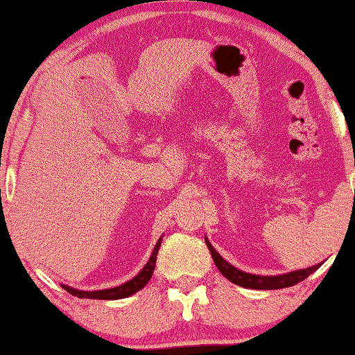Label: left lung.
Here are the masks:
<instances>
[{"mask_svg": "<svg viewBox=\"0 0 355 355\" xmlns=\"http://www.w3.org/2000/svg\"><path fill=\"white\" fill-rule=\"evenodd\" d=\"M205 243H207L208 250H210L213 261H215L216 268H218L221 275H223L226 279H230L232 283L241 286V288L248 289H283L289 288V286H294L301 281H304L307 276L313 275L315 270L321 268L322 263L314 264V266L304 268V270H296L291 272H284V275H276V276H261V275H251V272H245L238 268H234L232 263H228L223 256H220L218 251L211 246V243L207 240L205 236Z\"/></svg>", "mask_w": 355, "mask_h": 355, "instance_id": "obj_1", "label": "left lung"}]
</instances>
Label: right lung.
<instances>
[{
	"mask_svg": "<svg viewBox=\"0 0 355 355\" xmlns=\"http://www.w3.org/2000/svg\"><path fill=\"white\" fill-rule=\"evenodd\" d=\"M162 245V238H159L157 245L153 246V251L148 258V261L145 266L140 270L137 275L132 277V279L127 281L121 286H115V288H109V289H97V291H84V289H76L72 286L67 284H61L67 293L72 294V296H78L80 300H123V297H129L132 294H135L137 291L144 288L145 284L150 281L152 272L155 270V263H157V253H159V248Z\"/></svg>",
	"mask_w": 355,
	"mask_h": 355,
	"instance_id": "1",
	"label": "right lung"
}]
</instances>
